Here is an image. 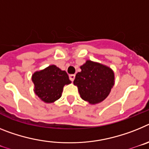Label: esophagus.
<instances>
[{"instance_id": "esophagus-1", "label": "esophagus", "mask_w": 149, "mask_h": 149, "mask_svg": "<svg viewBox=\"0 0 149 149\" xmlns=\"http://www.w3.org/2000/svg\"><path fill=\"white\" fill-rule=\"evenodd\" d=\"M75 74H71V75H70V79L71 80V81H72V82H73V80H74V79H75Z\"/></svg>"}]
</instances>
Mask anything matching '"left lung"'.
I'll return each mask as SVG.
<instances>
[{
  "instance_id": "1",
  "label": "left lung",
  "mask_w": 149,
  "mask_h": 149,
  "mask_svg": "<svg viewBox=\"0 0 149 149\" xmlns=\"http://www.w3.org/2000/svg\"><path fill=\"white\" fill-rule=\"evenodd\" d=\"M73 81L80 97L91 105L103 101L115 84V73L110 67L98 62L87 60L80 66Z\"/></svg>"
}]
</instances>
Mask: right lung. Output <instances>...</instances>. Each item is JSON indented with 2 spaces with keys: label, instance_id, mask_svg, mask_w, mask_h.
<instances>
[{
  "label": "right lung",
  "instance_id": "1",
  "mask_svg": "<svg viewBox=\"0 0 149 149\" xmlns=\"http://www.w3.org/2000/svg\"><path fill=\"white\" fill-rule=\"evenodd\" d=\"M31 79L34 84L33 91L46 103H54L58 100L61 97L64 85L71 83L66 71L61 70L54 64L36 71Z\"/></svg>",
  "mask_w": 149,
  "mask_h": 149
}]
</instances>
